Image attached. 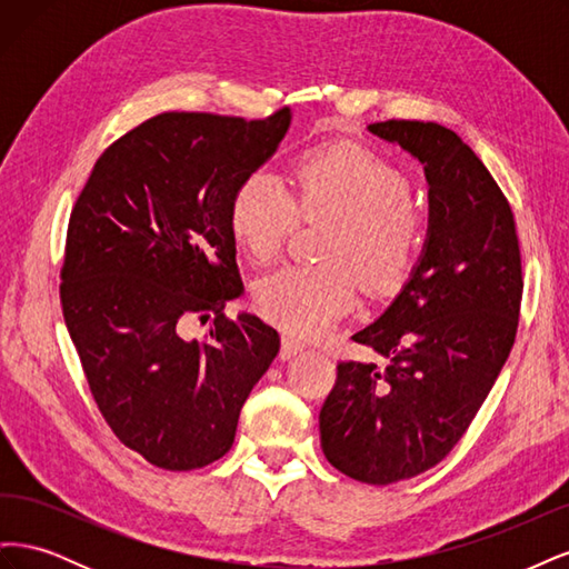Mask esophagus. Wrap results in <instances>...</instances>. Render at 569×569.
<instances>
[{
  "label": "esophagus",
  "instance_id": "34e87169",
  "mask_svg": "<svg viewBox=\"0 0 569 569\" xmlns=\"http://www.w3.org/2000/svg\"><path fill=\"white\" fill-rule=\"evenodd\" d=\"M301 351H303V343H299L297 339H291V337H282V349H280V358L282 360L295 358Z\"/></svg>",
  "mask_w": 569,
  "mask_h": 569
}]
</instances>
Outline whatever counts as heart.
Listing matches in <instances>:
<instances>
[{"label": "heart", "mask_w": 569, "mask_h": 569, "mask_svg": "<svg viewBox=\"0 0 569 569\" xmlns=\"http://www.w3.org/2000/svg\"><path fill=\"white\" fill-rule=\"evenodd\" d=\"M291 187L295 199L263 170L244 178L230 201V230L253 261L268 263L295 228L297 209L306 218H332L320 249L327 263L287 266L253 289L266 320L313 339L351 311L356 280L370 295H389L408 280L422 249V216L403 170L351 142L301 153Z\"/></svg>", "instance_id": "b5f03b06"}]
</instances>
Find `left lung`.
Listing matches in <instances>:
<instances>
[{
  "mask_svg": "<svg viewBox=\"0 0 569 569\" xmlns=\"http://www.w3.org/2000/svg\"><path fill=\"white\" fill-rule=\"evenodd\" d=\"M368 130L422 163L427 237L387 311L351 337L385 366H337L320 446L339 472L382 487L435 468L470 427L518 332L522 263L508 199L453 130L422 120Z\"/></svg>",
  "mask_w": 569,
  "mask_h": 569,
  "instance_id": "left-lung-1",
  "label": "left lung"
}]
</instances>
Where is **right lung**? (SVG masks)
Here are the masks:
<instances>
[{
  "label": "right lung",
  "mask_w": 569,
  "mask_h": 569,
  "mask_svg": "<svg viewBox=\"0 0 569 569\" xmlns=\"http://www.w3.org/2000/svg\"><path fill=\"white\" fill-rule=\"evenodd\" d=\"M291 123L159 113L94 163L68 222L63 320L101 416L128 449L163 470H197L232 449L239 410L280 351L253 313L228 320L242 295L230 230L237 184ZM210 337L184 340L187 315Z\"/></svg>",
  "instance_id": "obj_1"
}]
</instances>
